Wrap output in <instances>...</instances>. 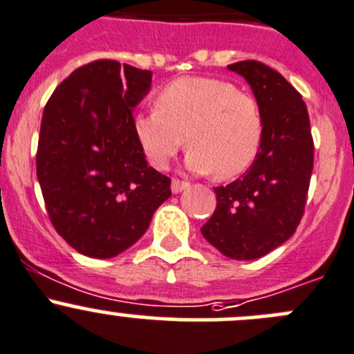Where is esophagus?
Masks as SVG:
<instances>
[{
  "instance_id": "esophagus-1",
  "label": "esophagus",
  "mask_w": 354,
  "mask_h": 354,
  "mask_svg": "<svg viewBox=\"0 0 354 354\" xmlns=\"http://www.w3.org/2000/svg\"><path fill=\"white\" fill-rule=\"evenodd\" d=\"M188 187H190V183L181 180H173V183H171V190H173V194H180V192H183L185 188Z\"/></svg>"
}]
</instances>
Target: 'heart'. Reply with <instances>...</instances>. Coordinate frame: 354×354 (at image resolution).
<instances>
[{"label": "heart", "mask_w": 354, "mask_h": 354, "mask_svg": "<svg viewBox=\"0 0 354 354\" xmlns=\"http://www.w3.org/2000/svg\"><path fill=\"white\" fill-rule=\"evenodd\" d=\"M147 160L166 169L187 143V166L218 180L239 176L263 142V114L256 98L216 77H181L157 93L156 109L133 119Z\"/></svg>", "instance_id": "1"}]
</instances>
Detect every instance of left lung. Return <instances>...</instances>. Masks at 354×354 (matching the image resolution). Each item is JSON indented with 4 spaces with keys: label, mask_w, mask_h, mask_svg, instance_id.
<instances>
[{
    "label": "left lung",
    "mask_w": 354,
    "mask_h": 354,
    "mask_svg": "<svg viewBox=\"0 0 354 354\" xmlns=\"http://www.w3.org/2000/svg\"><path fill=\"white\" fill-rule=\"evenodd\" d=\"M252 88L263 114V142L252 166L226 187H216V211L201 228L226 257L257 259L296 232L304 214L313 136L299 91L257 60L228 65Z\"/></svg>",
    "instance_id": "left-lung-1"
}]
</instances>
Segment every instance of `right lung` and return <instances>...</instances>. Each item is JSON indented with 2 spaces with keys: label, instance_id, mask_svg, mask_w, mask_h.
<instances>
[{
  "label": "right lung",
  "instance_id": "right-lung-1",
  "mask_svg": "<svg viewBox=\"0 0 354 354\" xmlns=\"http://www.w3.org/2000/svg\"><path fill=\"white\" fill-rule=\"evenodd\" d=\"M150 84V71L102 58L75 68L44 107L37 180L51 225L84 256L131 247L171 197V180L147 164L133 131Z\"/></svg>",
  "mask_w": 354,
  "mask_h": 354
}]
</instances>
